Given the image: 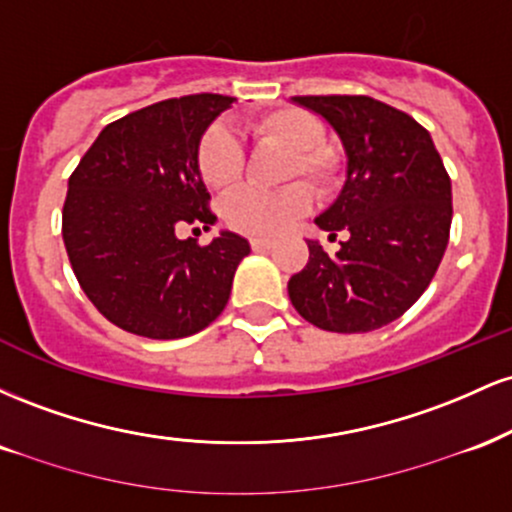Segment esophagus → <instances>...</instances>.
Wrapping results in <instances>:
<instances>
[{
	"mask_svg": "<svg viewBox=\"0 0 512 512\" xmlns=\"http://www.w3.org/2000/svg\"><path fill=\"white\" fill-rule=\"evenodd\" d=\"M252 250H269L274 248V240L272 238H250Z\"/></svg>",
	"mask_w": 512,
	"mask_h": 512,
	"instance_id": "34e87169",
	"label": "esophagus"
}]
</instances>
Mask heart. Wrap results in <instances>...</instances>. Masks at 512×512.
I'll return each instance as SVG.
<instances>
[{
    "label": "heart",
    "mask_w": 512,
    "mask_h": 512,
    "mask_svg": "<svg viewBox=\"0 0 512 512\" xmlns=\"http://www.w3.org/2000/svg\"><path fill=\"white\" fill-rule=\"evenodd\" d=\"M252 134L260 144H276L291 151L284 178H308L322 195L337 190L344 161L337 149L325 144V122L303 108H274L252 117ZM197 168L211 190H231L245 175V149L228 127L214 125L202 134L197 146ZM313 204V192L305 182H291L279 190L233 192L223 204V221L233 231L248 236H276Z\"/></svg>",
    "instance_id": "heart-1"
}]
</instances>
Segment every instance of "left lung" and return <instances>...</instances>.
Listing matches in <instances>:
<instances>
[{
	"label": "left lung",
	"mask_w": 512,
	"mask_h": 512,
	"mask_svg": "<svg viewBox=\"0 0 512 512\" xmlns=\"http://www.w3.org/2000/svg\"><path fill=\"white\" fill-rule=\"evenodd\" d=\"M342 139L346 182L315 223L346 238L337 255L308 240V264L289 279L298 315L339 334L390 325L419 301L450 238L452 187L431 134L368 96H296Z\"/></svg>",
	"instance_id": "left-lung-1"
}]
</instances>
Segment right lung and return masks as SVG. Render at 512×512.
Wrapping results in <instances>:
<instances>
[{
	"instance_id": "obj_1",
	"label": "right lung",
	"mask_w": 512,
	"mask_h": 512,
	"mask_svg": "<svg viewBox=\"0 0 512 512\" xmlns=\"http://www.w3.org/2000/svg\"><path fill=\"white\" fill-rule=\"evenodd\" d=\"M236 98H168L110 122L69 178L62 238L76 281L98 313L149 339L190 337L231 296L250 243L221 231L209 245L178 238L216 216L197 168V146Z\"/></svg>"
}]
</instances>
